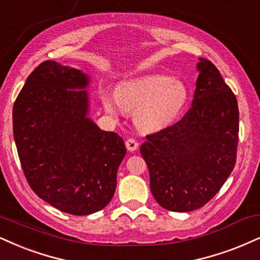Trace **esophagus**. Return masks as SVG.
<instances>
[{
    "label": "esophagus",
    "mask_w": 260,
    "mask_h": 260,
    "mask_svg": "<svg viewBox=\"0 0 260 260\" xmlns=\"http://www.w3.org/2000/svg\"><path fill=\"white\" fill-rule=\"evenodd\" d=\"M125 146H126V148L129 152H134V150H136L137 147H139V143H137L136 140L127 139L125 141Z\"/></svg>",
    "instance_id": "obj_1"
}]
</instances>
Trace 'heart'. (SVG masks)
<instances>
[{
    "mask_svg": "<svg viewBox=\"0 0 260 260\" xmlns=\"http://www.w3.org/2000/svg\"><path fill=\"white\" fill-rule=\"evenodd\" d=\"M115 104L110 95H102L105 108L117 114L135 111L134 120L142 131H154L166 126L183 110L188 100V90L182 82L166 76L139 77L120 83L115 89Z\"/></svg>",
    "mask_w": 260,
    "mask_h": 260,
    "instance_id": "heart-1",
    "label": "heart"
}]
</instances>
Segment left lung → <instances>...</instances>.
I'll return each mask as SVG.
<instances>
[{"label":"left lung","instance_id":"1","mask_svg":"<svg viewBox=\"0 0 260 260\" xmlns=\"http://www.w3.org/2000/svg\"><path fill=\"white\" fill-rule=\"evenodd\" d=\"M199 60L191 108L177 123L147 135L140 149L153 197L174 212L207 204L236 162L238 100L218 69L210 60Z\"/></svg>","mask_w":260,"mask_h":260}]
</instances>
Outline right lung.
<instances>
[{
    "label": "right lung",
    "instance_id": "add662e5",
    "mask_svg": "<svg viewBox=\"0 0 260 260\" xmlns=\"http://www.w3.org/2000/svg\"><path fill=\"white\" fill-rule=\"evenodd\" d=\"M89 78L52 60L40 63L13 107V134L32 190L65 213L85 216L113 198L126 154L115 133L86 117Z\"/></svg>",
    "mask_w": 260,
    "mask_h": 260
}]
</instances>
